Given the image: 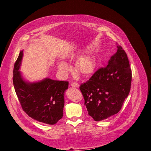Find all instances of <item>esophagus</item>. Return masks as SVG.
I'll return each mask as SVG.
<instances>
[{
	"label": "esophagus",
	"mask_w": 151,
	"mask_h": 151,
	"mask_svg": "<svg viewBox=\"0 0 151 151\" xmlns=\"http://www.w3.org/2000/svg\"><path fill=\"white\" fill-rule=\"evenodd\" d=\"M70 85H71L72 87H73V88H78V87L79 86V84L77 83H75V82H74V83H72L70 84Z\"/></svg>",
	"instance_id": "34e87169"
}]
</instances>
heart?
<instances>
[{"instance_id": "obj_1", "label": "heart", "mask_w": 151, "mask_h": 151, "mask_svg": "<svg viewBox=\"0 0 151 151\" xmlns=\"http://www.w3.org/2000/svg\"><path fill=\"white\" fill-rule=\"evenodd\" d=\"M98 62L93 55H86L79 58L75 64V70L83 77H88L93 74L96 70ZM58 70L62 74H66L69 70L67 63L63 61L58 63Z\"/></svg>"}]
</instances>
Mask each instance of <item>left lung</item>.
<instances>
[{
  "label": "left lung",
  "instance_id": "left-lung-1",
  "mask_svg": "<svg viewBox=\"0 0 151 151\" xmlns=\"http://www.w3.org/2000/svg\"><path fill=\"white\" fill-rule=\"evenodd\" d=\"M106 67L98 69L79 89L89 115L101 121L118 113L129 95L132 70L127 53L120 45Z\"/></svg>",
  "mask_w": 151,
  "mask_h": 151
}]
</instances>
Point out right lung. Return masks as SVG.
I'll return each mask as SVG.
<instances>
[{
  "label": "right lung",
  "mask_w": 151,
  "mask_h": 151,
  "mask_svg": "<svg viewBox=\"0 0 151 151\" xmlns=\"http://www.w3.org/2000/svg\"><path fill=\"white\" fill-rule=\"evenodd\" d=\"M23 52L21 51L13 70V84L22 109L40 122L54 125L63 116L64 93L68 83L46 78L29 83L19 70Z\"/></svg>",
  "instance_id": "1"
}]
</instances>
